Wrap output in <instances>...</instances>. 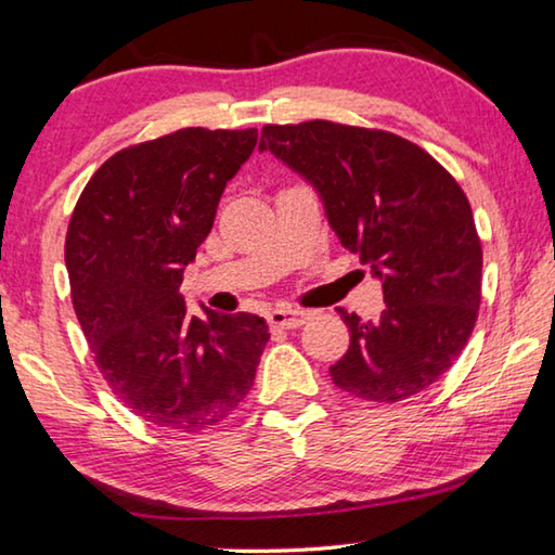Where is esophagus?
Listing matches in <instances>:
<instances>
[{
	"label": "esophagus",
	"instance_id": "34e87169",
	"mask_svg": "<svg viewBox=\"0 0 555 555\" xmlns=\"http://www.w3.org/2000/svg\"><path fill=\"white\" fill-rule=\"evenodd\" d=\"M307 318H310V314H307L305 310H293V307H275V310L268 312L270 325L272 327H285V330L305 325Z\"/></svg>",
	"mask_w": 555,
	"mask_h": 555
}]
</instances>
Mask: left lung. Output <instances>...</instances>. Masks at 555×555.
I'll use <instances>...</instances> for the list:
<instances>
[{
    "label": "left lung",
    "mask_w": 555,
    "mask_h": 555,
    "mask_svg": "<svg viewBox=\"0 0 555 555\" xmlns=\"http://www.w3.org/2000/svg\"><path fill=\"white\" fill-rule=\"evenodd\" d=\"M260 149L320 191L332 230L385 289L377 322L337 307L349 347L332 382L377 404L420 395L456 362L479 318L481 237L462 185L402 135L325 118L266 124Z\"/></svg>",
    "instance_id": "1"
}]
</instances>
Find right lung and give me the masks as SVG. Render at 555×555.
Listing matches in <instances>:
<instances>
[{
    "instance_id": "right-lung-1",
    "label": "right lung",
    "mask_w": 555,
    "mask_h": 555,
    "mask_svg": "<svg viewBox=\"0 0 555 555\" xmlns=\"http://www.w3.org/2000/svg\"><path fill=\"white\" fill-rule=\"evenodd\" d=\"M258 131L178 129L114 153L66 228L72 302L101 377L156 426L203 431L248 395L270 332L258 314H185L183 270Z\"/></svg>"
}]
</instances>
